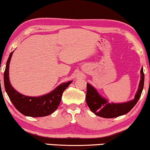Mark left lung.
I'll use <instances>...</instances> for the list:
<instances>
[{
    "instance_id": "1",
    "label": "left lung",
    "mask_w": 150,
    "mask_h": 150,
    "mask_svg": "<svg viewBox=\"0 0 150 150\" xmlns=\"http://www.w3.org/2000/svg\"><path fill=\"white\" fill-rule=\"evenodd\" d=\"M144 85V73L143 68L141 70V80L139 88L133 100L121 104L109 103L107 100L99 95L95 88L91 85L87 84L86 101L92 112L97 116L103 118H115L121 115H125L136 105L141 96Z\"/></svg>"
}]
</instances>
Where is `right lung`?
Here are the masks:
<instances>
[{
  "instance_id": "1",
  "label": "right lung",
  "mask_w": 150,
  "mask_h": 150,
  "mask_svg": "<svg viewBox=\"0 0 150 150\" xmlns=\"http://www.w3.org/2000/svg\"><path fill=\"white\" fill-rule=\"evenodd\" d=\"M13 53L11 52L8 57L4 72V88L13 105L25 116L39 117L52 114L57 109L61 102L62 94L72 81L60 84L52 93L42 96L31 97L21 94L11 86L9 82V64Z\"/></svg>"
}]
</instances>
